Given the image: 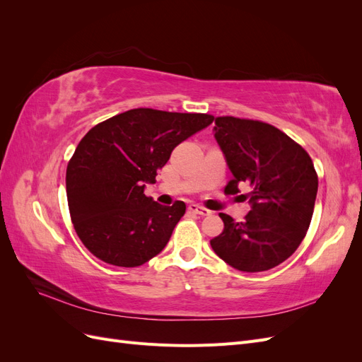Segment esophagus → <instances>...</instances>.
I'll return each instance as SVG.
<instances>
[{
    "mask_svg": "<svg viewBox=\"0 0 362 362\" xmlns=\"http://www.w3.org/2000/svg\"><path fill=\"white\" fill-rule=\"evenodd\" d=\"M189 210L194 214H199V216H211V211L206 210L205 206H201V205H196V204H190L189 205Z\"/></svg>",
    "mask_w": 362,
    "mask_h": 362,
    "instance_id": "34e87169",
    "label": "esophagus"
}]
</instances>
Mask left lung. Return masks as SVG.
<instances>
[{
	"label": "left lung",
	"instance_id": "8db88e82",
	"mask_svg": "<svg viewBox=\"0 0 362 362\" xmlns=\"http://www.w3.org/2000/svg\"><path fill=\"white\" fill-rule=\"evenodd\" d=\"M214 137L234 177L225 193L246 182L252 205L243 222L221 213L216 254L242 272H264L294 254L308 231L319 187L311 157L281 129L254 119L218 116Z\"/></svg>",
	"mask_w": 362,
	"mask_h": 362
}]
</instances>
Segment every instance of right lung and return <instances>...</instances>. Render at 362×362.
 <instances>
[{
  "mask_svg": "<svg viewBox=\"0 0 362 362\" xmlns=\"http://www.w3.org/2000/svg\"><path fill=\"white\" fill-rule=\"evenodd\" d=\"M214 116L133 108L89 129L66 169L75 233L90 254L117 267L145 264L164 249L185 204L163 206L145 194L182 140Z\"/></svg>",
  "mask_w": 362,
  "mask_h": 362,
  "instance_id": "right-lung-1",
  "label": "right lung"
}]
</instances>
